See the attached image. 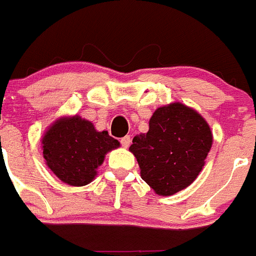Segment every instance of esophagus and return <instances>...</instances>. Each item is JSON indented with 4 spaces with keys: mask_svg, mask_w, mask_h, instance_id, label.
I'll return each mask as SVG.
<instances>
[{
    "mask_svg": "<svg viewBox=\"0 0 256 256\" xmlns=\"http://www.w3.org/2000/svg\"><path fill=\"white\" fill-rule=\"evenodd\" d=\"M130 143H132V138H130V135H126V136L121 138V144L124 147V148L130 146Z\"/></svg>",
    "mask_w": 256,
    "mask_h": 256,
    "instance_id": "1",
    "label": "esophagus"
}]
</instances>
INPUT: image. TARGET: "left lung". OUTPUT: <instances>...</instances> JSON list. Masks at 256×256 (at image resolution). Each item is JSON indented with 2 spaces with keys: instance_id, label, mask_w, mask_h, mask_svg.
Segmentation results:
<instances>
[{
  "instance_id": "obj_1",
  "label": "left lung",
  "mask_w": 256,
  "mask_h": 256,
  "mask_svg": "<svg viewBox=\"0 0 256 256\" xmlns=\"http://www.w3.org/2000/svg\"><path fill=\"white\" fill-rule=\"evenodd\" d=\"M213 136L200 114L182 104L155 110L148 132L134 136L130 151L140 176L160 196L190 186L202 170Z\"/></svg>"
}]
</instances>
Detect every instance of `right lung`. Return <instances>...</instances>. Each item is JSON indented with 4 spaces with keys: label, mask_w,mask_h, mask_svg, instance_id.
Masks as SVG:
<instances>
[{
    "label": "right lung",
    "mask_w": 256,
    "mask_h": 256,
    "mask_svg": "<svg viewBox=\"0 0 256 256\" xmlns=\"http://www.w3.org/2000/svg\"><path fill=\"white\" fill-rule=\"evenodd\" d=\"M42 143L50 170L62 182L74 186L92 182L105 154L120 146L108 132H97L90 122L78 116L56 121Z\"/></svg>",
    "instance_id": "obj_1"
}]
</instances>
